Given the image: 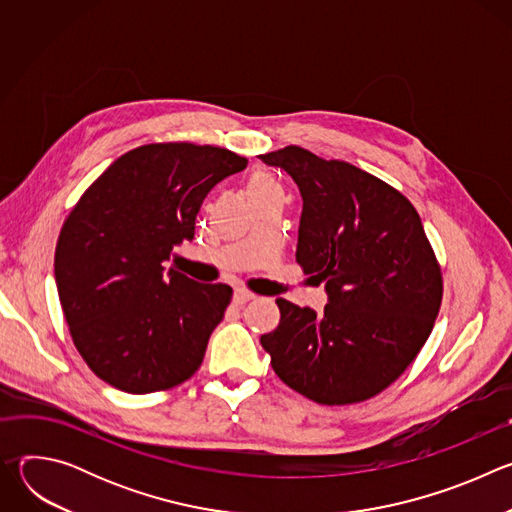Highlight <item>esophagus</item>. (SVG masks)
Here are the masks:
<instances>
[{
  "mask_svg": "<svg viewBox=\"0 0 512 512\" xmlns=\"http://www.w3.org/2000/svg\"><path fill=\"white\" fill-rule=\"evenodd\" d=\"M251 300H255V294H253V291H249V289H243V287L235 289V294H233V302H235L237 306H243V304H247V302H251Z\"/></svg>",
  "mask_w": 512,
  "mask_h": 512,
  "instance_id": "34e87169",
  "label": "esophagus"
}]
</instances>
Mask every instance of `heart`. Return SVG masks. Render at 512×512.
I'll use <instances>...</instances> for the list:
<instances>
[{
    "mask_svg": "<svg viewBox=\"0 0 512 512\" xmlns=\"http://www.w3.org/2000/svg\"><path fill=\"white\" fill-rule=\"evenodd\" d=\"M267 188H275L271 180L263 178V176H257L253 182H251V190H267Z\"/></svg>",
    "mask_w": 512,
    "mask_h": 512,
    "instance_id": "1",
    "label": "heart"
}]
</instances>
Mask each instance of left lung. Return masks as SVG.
I'll list each match as a JSON object with an SVG mask.
<instances>
[{
	"instance_id": "obj_1",
	"label": "left lung",
	"mask_w": 512,
	"mask_h": 512,
	"mask_svg": "<svg viewBox=\"0 0 512 512\" xmlns=\"http://www.w3.org/2000/svg\"><path fill=\"white\" fill-rule=\"evenodd\" d=\"M300 188L296 261L326 283L318 316L283 298L261 336L275 375L320 405L367 401L419 354L442 306V269L413 204L348 162L287 145L259 156Z\"/></svg>"
}]
</instances>
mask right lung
<instances>
[{"instance_id": "1", "label": "right lung", "mask_w": 512, "mask_h": 512, "mask_svg": "<svg viewBox=\"0 0 512 512\" xmlns=\"http://www.w3.org/2000/svg\"><path fill=\"white\" fill-rule=\"evenodd\" d=\"M247 158L188 141L148 143L117 158L62 225L54 277L77 350L111 387L143 395L188 381L233 289L198 283L166 261L206 194Z\"/></svg>"}]
</instances>
